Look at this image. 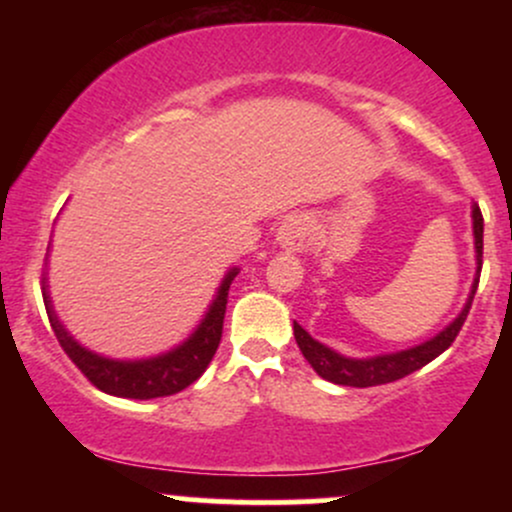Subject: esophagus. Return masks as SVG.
Listing matches in <instances>:
<instances>
[{
	"label": "esophagus",
	"instance_id": "34e87169",
	"mask_svg": "<svg viewBox=\"0 0 512 512\" xmlns=\"http://www.w3.org/2000/svg\"><path fill=\"white\" fill-rule=\"evenodd\" d=\"M276 240H279L281 248L293 250V252H301L308 248V243H310V219L308 216L305 214L289 216V219L281 223Z\"/></svg>",
	"mask_w": 512,
	"mask_h": 512
}]
</instances>
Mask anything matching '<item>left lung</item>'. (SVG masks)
Wrapping results in <instances>:
<instances>
[{
  "mask_svg": "<svg viewBox=\"0 0 512 512\" xmlns=\"http://www.w3.org/2000/svg\"><path fill=\"white\" fill-rule=\"evenodd\" d=\"M472 219H474V248H477V272L481 274V257H484V216H481L479 204L472 207ZM479 279L474 281L472 296H469L467 305L460 315L452 320V325L445 327L438 337H433L431 342L414 346V349L399 351V354H387V356H375V358H346L339 356L337 351L327 349L325 344L315 342L308 332L303 330L298 322H293V337L296 344L301 346L303 356L308 358V363L320 378L330 380L334 385H349V387H375L385 383H395V380L404 378V375L414 373V370L424 368L426 363H431L433 358L443 354L448 346L455 342L457 334H460L464 320H467L469 308H472L474 293H477Z\"/></svg>",
  "mask_w": 512,
  "mask_h": 512,
  "instance_id": "left-lung-1",
  "label": "left lung"
}]
</instances>
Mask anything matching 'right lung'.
Here are the masks:
<instances>
[{
    "mask_svg": "<svg viewBox=\"0 0 512 512\" xmlns=\"http://www.w3.org/2000/svg\"><path fill=\"white\" fill-rule=\"evenodd\" d=\"M236 274L238 269H231V272L226 274V279H223L219 289V296L211 303L202 325L197 327V332L192 334L185 344H180L178 349L168 351V354L163 356L146 358V361H113V358H103L93 354V351H86L84 346L76 344L74 339L64 332L55 310H52L48 293H45V281L43 301L57 342H60L64 354L69 356V361L86 375L88 383L115 397L154 399L175 395V392L185 390V387H190L199 375L207 370L211 358H214L216 349H219L221 344L228 289H231Z\"/></svg>",
    "mask_w": 512,
    "mask_h": 512,
    "instance_id": "obj_1",
    "label": "right lung"
}]
</instances>
